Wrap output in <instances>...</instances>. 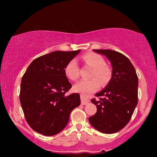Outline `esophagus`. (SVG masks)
<instances>
[{"mask_svg": "<svg viewBox=\"0 0 157 157\" xmlns=\"http://www.w3.org/2000/svg\"><path fill=\"white\" fill-rule=\"evenodd\" d=\"M81 104L82 105H86L89 102V98L85 97V96L83 95H81Z\"/></svg>", "mask_w": 157, "mask_h": 157, "instance_id": "34e87169", "label": "esophagus"}]
</instances>
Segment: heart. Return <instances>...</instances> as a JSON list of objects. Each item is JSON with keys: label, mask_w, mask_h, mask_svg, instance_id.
<instances>
[{"label": "heart", "mask_w": 157, "mask_h": 157, "mask_svg": "<svg viewBox=\"0 0 157 157\" xmlns=\"http://www.w3.org/2000/svg\"><path fill=\"white\" fill-rule=\"evenodd\" d=\"M83 61L86 65L92 67L89 74L91 78L82 80L74 86V90L81 95L87 96L98 89L99 85L107 84L112 76V71L101 56L95 53H88L83 56ZM66 77L71 81H77L80 76V71L76 59H72L64 68Z\"/></svg>", "instance_id": "1"}]
</instances>
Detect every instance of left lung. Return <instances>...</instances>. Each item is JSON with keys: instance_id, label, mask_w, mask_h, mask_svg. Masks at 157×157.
<instances>
[{"instance_id": "left-lung-1", "label": "left lung", "mask_w": 157, "mask_h": 157, "mask_svg": "<svg viewBox=\"0 0 157 157\" xmlns=\"http://www.w3.org/2000/svg\"><path fill=\"white\" fill-rule=\"evenodd\" d=\"M106 56L112 66V76L106 87L92 98L97 111L89 118L92 126L104 134L122 129L130 121L138 103V76L129 59L109 49L93 50Z\"/></svg>"}]
</instances>
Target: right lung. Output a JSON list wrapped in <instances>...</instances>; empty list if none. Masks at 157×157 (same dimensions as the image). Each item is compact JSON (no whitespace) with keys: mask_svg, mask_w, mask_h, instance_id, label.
Segmentation results:
<instances>
[{"mask_svg":"<svg viewBox=\"0 0 157 157\" xmlns=\"http://www.w3.org/2000/svg\"><path fill=\"white\" fill-rule=\"evenodd\" d=\"M81 50L53 51L31 62L21 79L20 101L25 120L35 132L53 136L67 125L70 113L81 104L64 68Z\"/></svg>","mask_w":157,"mask_h":157,"instance_id":"obj_1","label":"right lung"}]
</instances>
